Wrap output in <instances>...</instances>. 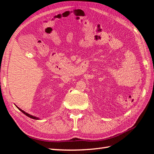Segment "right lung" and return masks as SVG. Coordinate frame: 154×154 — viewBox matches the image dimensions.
I'll return each instance as SVG.
<instances>
[{
	"label": "right lung",
	"mask_w": 154,
	"mask_h": 154,
	"mask_svg": "<svg viewBox=\"0 0 154 154\" xmlns=\"http://www.w3.org/2000/svg\"><path fill=\"white\" fill-rule=\"evenodd\" d=\"M16 107H17V108H18V109H19V110L20 111H21V112H23V114H25L26 116H28V117H29V118H31V119H36V120H38V119H39L38 117H34V116H32V115H29V114H28V112H26L24 111H23V110H22V109H20L19 107H17V106L16 105Z\"/></svg>",
	"instance_id": "obj_1"
}]
</instances>
